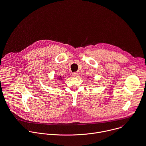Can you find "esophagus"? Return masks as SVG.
Segmentation results:
<instances>
[{"instance_id":"obj_1","label":"esophagus","mask_w":146,"mask_h":146,"mask_svg":"<svg viewBox=\"0 0 146 146\" xmlns=\"http://www.w3.org/2000/svg\"><path fill=\"white\" fill-rule=\"evenodd\" d=\"M72 76L73 77H77L78 76V73H76V72H74V73H72Z\"/></svg>"}]
</instances>
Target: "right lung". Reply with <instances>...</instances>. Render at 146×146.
<instances>
[{"mask_svg":"<svg viewBox=\"0 0 146 146\" xmlns=\"http://www.w3.org/2000/svg\"><path fill=\"white\" fill-rule=\"evenodd\" d=\"M57 81H61L62 80V78L61 76H59L57 78Z\"/></svg>","mask_w":146,"mask_h":146,"instance_id":"right-lung-1","label":"right lung"}]
</instances>
